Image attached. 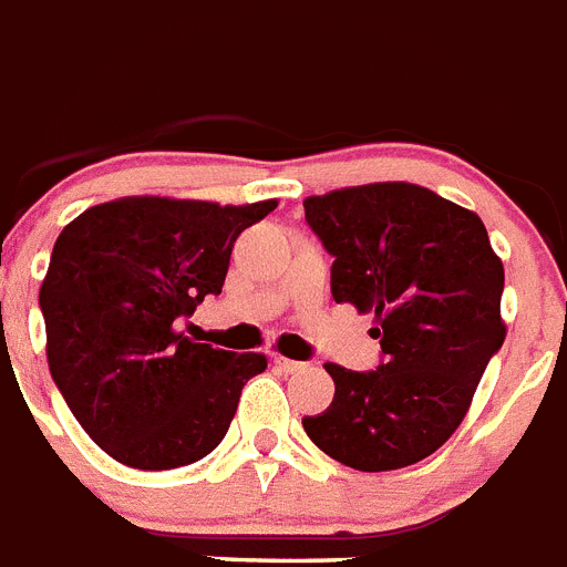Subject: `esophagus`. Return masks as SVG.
<instances>
[{"label": "esophagus", "mask_w": 567, "mask_h": 567, "mask_svg": "<svg viewBox=\"0 0 567 567\" xmlns=\"http://www.w3.org/2000/svg\"><path fill=\"white\" fill-rule=\"evenodd\" d=\"M274 365H277L282 373L305 371V362H297V359H285V357H274Z\"/></svg>", "instance_id": "1"}]
</instances>
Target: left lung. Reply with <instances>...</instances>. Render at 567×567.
<instances>
[{"label":"left lung","instance_id":"1","mask_svg":"<svg viewBox=\"0 0 567 567\" xmlns=\"http://www.w3.org/2000/svg\"><path fill=\"white\" fill-rule=\"evenodd\" d=\"M328 254L337 302L377 313V371L328 362L333 402L302 427L357 471H396L431 456L465 420L505 342V270L474 210L408 182L305 199Z\"/></svg>","mask_w":567,"mask_h":567}]
</instances>
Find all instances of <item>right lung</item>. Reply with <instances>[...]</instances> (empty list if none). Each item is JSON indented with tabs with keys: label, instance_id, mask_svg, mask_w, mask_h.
I'll use <instances>...</instances> for the list:
<instances>
[{
	"label": "right lung",
	"instance_id": "right-lung-1",
	"mask_svg": "<svg viewBox=\"0 0 567 567\" xmlns=\"http://www.w3.org/2000/svg\"><path fill=\"white\" fill-rule=\"evenodd\" d=\"M277 208L127 196L79 214L53 245L39 290L48 365L96 445L122 465L171 471L208 456L243 388L268 368L182 337L219 297L236 236Z\"/></svg>",
	"mask_w": 567,
	"mask_h": 567
}]
</instances>
